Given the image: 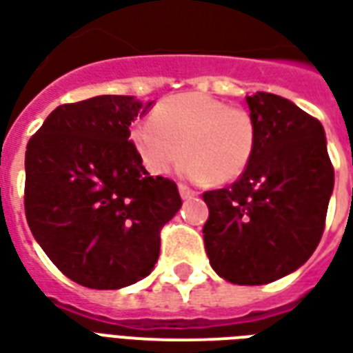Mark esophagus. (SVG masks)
I'll return each mask as SVG.
<instances>
[{
	"label": "esophagus",
	"instance_id": "esophagus-1",
	"mask_svg": "<svg viewBox=\"0 0 353 353\" xmlns=\"http://www.w3.org/2000/svg\"><path fill=\"white\" fill-rule=\"evenodd\" d=\"M179 194H181V198H192V196H196V192L192 189H189L187 185H179Z\"/></svg>",
	"mask_w": 353,
	"mask_h": 353
}]
</instances>
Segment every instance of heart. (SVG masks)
<instances>
[{"mask_svg": "<svg viewBox=\"0 0 353 353\" xmlns=\"http://www.w3.org/2000/svg\"><path fill=\"white\" fill-rule=\"evenodd\" d=\"M132 142L145 168L164 176L183 157L181 172L196 181L230 183L249 168L256 125L241 106L205 93L164 99L155 116L132 127Z\"/></svg>", "mask_w": 353, "mask_h": 353, "instance_id": "1", "label": "heart"}]
</instances>
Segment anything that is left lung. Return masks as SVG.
<instances>
[{
	"label": "left lung",
	"instance_id": "8db88e82",
	"mask_svg": "<svg viewBox=\"0 0 353 353\" xmlns=\"http://www.w3.org/2000/svg\"><path fill=\"white\" fill-rule=\"evenodd\" d=\"M256 125L249 168L226 189L203 192V243L228 283H273L307 262L322 239L335 170L316 117L288 99L247 97Z\"/></svg>",
	"mask_w": 353,
	"mask_h": 353
}]
</instances>
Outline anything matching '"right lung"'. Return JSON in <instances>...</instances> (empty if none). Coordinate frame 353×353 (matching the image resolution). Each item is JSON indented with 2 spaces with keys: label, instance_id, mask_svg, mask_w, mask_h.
<instances>
[{
  "label": "right lung",
  "instance_id": "right-lung-1",
  "mask_svg": "<svg viewBox=\"0 0 353 353\" xmlns=\"http://www.w3.org/2000/svg\"><path fill=\"white\" fill-rule=\"evenodd\" d=\"M150 106L129 95L61 104L28 142L31 234L85 288L117 290L150 275L161 230L181 208L177 185L150 176L129 140L130 121Z\"/></svg>",
  "mask_w": 353,
  "mask_h": 353
}]
</instances>
